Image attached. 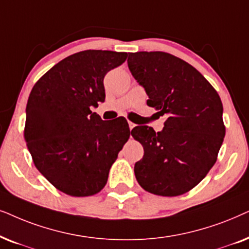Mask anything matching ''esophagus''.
Wrapping results in <instances>:
<instances>
[{
    "mask_svg": "<svg viewBox=\"0 0 249 249\" xmlns=\"http://www.w3.org/2000/svg\"><path fill=\"white\" fill-rule=\"evenodd\" d=\"M128 126H130V130L132 131V130H133V128H134V126H135V124H134V123H132V122H130V121H128Z\"/></svg>",
    "mask_w": 249,
    "mask_h": 249,
    "instance_id": "1",
    "label": "esophagus"
}]
</instances>
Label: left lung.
Returning <instances> with one entry per match:
<instances>
[{
  "mask_svg": "<svg viewBox=\"0 0 249 249\" xmlns=\"http://www.w3.org/2000/svg\"><path fill=\"white\" fill-rule=\"evenodd\" d=\"M127 65L149 97L147 105L167 116L157 133L147 125L132 130L144 150L134 165L135 178L151 194L180 196L216 161L225 135L222 101L196 68L170 53H131Z\"/></svg>",
  "mask_w": 249,
  "mask_h": 249,
  "instance_id": "8db88e82",
  "label": "left lung"
}]
</instances>
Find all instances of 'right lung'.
<instances>
[{"label": "right lung", "mask_w": 249, "mask_h": 249, "mask_svg": "<svg viewBox=\"0 0 249 249\" xmlns=\"http://www.w3.org/2000/svg\"><path fill=\"white\" fill-rule=\"evenodd\" d=\"M126 52L86 50L69 55L34 85L26 107L25 140L35 166L69 196L98 194L130 131L126 119L102 121L91 108L106 98L104 78Z\"/></svg>", "instance_id": "right-lung-1"}]
</instances>
